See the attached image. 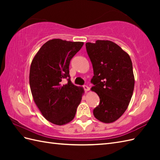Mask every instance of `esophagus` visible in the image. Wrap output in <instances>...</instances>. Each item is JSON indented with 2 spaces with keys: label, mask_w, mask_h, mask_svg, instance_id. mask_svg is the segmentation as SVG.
<instances>
[{
  "label": "esophagus",
  "mask_w": 160,
  "mask_h": 160,
  "mask_svg": "<svg viewBox=\"0 0 160 160\" xmlns=\"http://www.w3.org/2000/svg\"><path fill=\"white\" fill-rule=\"evenodd\" d=\"M83 87H84V91H88L90 90V88L88 87V86H87V85H84Z\"/></svg>",
  "instance_id": "obj_1"
}]
</instances>
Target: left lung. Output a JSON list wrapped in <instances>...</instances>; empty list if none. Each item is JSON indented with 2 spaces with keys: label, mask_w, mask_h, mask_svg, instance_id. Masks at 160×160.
Masks as SVG:
<instances>
[{
  "label": "left lung",
  "mask_w": 160,
  "mask_h": 160,
  "mask_svg": "<svg viewBox=\"0 0 160 160\" xmlns=\"http://www.w3.org/2000/svg\"><path fill=\"white\" fill-rule=\"evenodd\" d=\"M86 49L94 74L91 91L100 100L93 115L102 122L111 123L127 110L133 93L135 78L131 58L110 40L87 42Z\"/></svg>",
  "instance_id": "obj_1"
}]
</instances>
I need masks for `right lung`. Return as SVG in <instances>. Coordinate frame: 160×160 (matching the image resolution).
<instances>
[{
  "label": "right lung",
  "instance_id": "add662e5",
  "mask_svg": "<svg viewBox=\"0 0 160 160\" xmlns=\"http://www.w3.org/2000/svg\"><path fill=\"white\" fill-rule=\"evenodd\" d=\"M84 45L52 39L45 42L30 67L29 84L36 106L47 120L64 125L73 120L84 93L82 87L71 82L69 66L71 58ZM67 78L68 82L62 84Z\"/></svg>",
  "mask_w": 160,
  "mask_h": 160
}]
</instances>
